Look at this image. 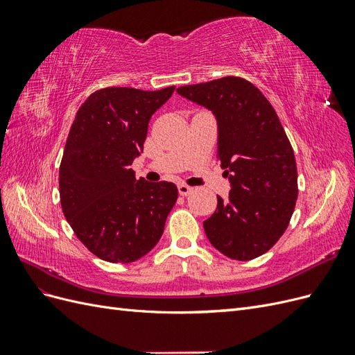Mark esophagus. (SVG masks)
Here are the masks:
<instances>
[{"label":"esophagus","mask_w":355,"mask_h":355,"mask_svg":"<svg viewBox=\"0 0 355 355\" xmlns=\"http://www.w3.org/2000/svg\"><path fill=\"white\" fill-rule=\"evenodd\" d=\"M178 189H179V194H180L182 197H187V196H189L191 192H192V188L188 187V185H185V184H179V185H178Z\"/></svg>","instance_id":"34e87169"}]
</instances>
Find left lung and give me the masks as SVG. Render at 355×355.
I'll return each instance as SVG.
<instances>
[{
	"mask_svg": "<svg viewBox=\"0 0 355 355\" xmlns=\"http://www.w3.org/2000/svg\"><path fill=\"white\" fill-rule=\"evenodd\" d=\"M218 123V158L231 189L204 220L214 249L235 261L266 253L288 227L297 198L292 145L272 105L252 83L223 77L176 90Z\"/></svg>",
	"mask_w": 355,
	"mask_h": 355,
	"instance_id": "obj_1",
	"label": "left lung"
}]
</instances>
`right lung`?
Here are the masks:
<instances>
[{
    "mask_svg": "<svg viewBox=\"0 0 355 355\" xmlns=\"http://www.w3.org/2000/svg\"><path fill=\"white\" fill-rule=\"evenodd\" d=\"M175 92L108 87L81 105L59 168L62 210L78 240L112 263H130L154 249L178 200L171 182L136 179L148 123Z\"/></svg>",
    "mask_w": 355,
    "mask_h": 355,
    "instance_id": "right-lung-1",
    "label": "right lung"
}]
</instances>
